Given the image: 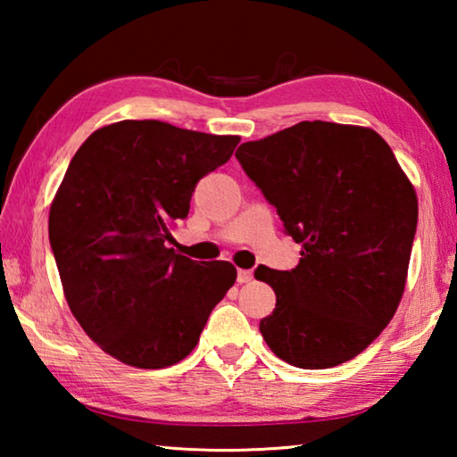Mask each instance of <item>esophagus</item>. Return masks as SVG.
I'll use <instances>...</instances> for the list:
<instances>
[{"instance_id": "obj_1", "label": "esophagus", "mask_w": 457, "mask_h": 457, "mask_svg": "<svg viewBox=\"0 0 457 457\" xmlns=\"http://www.w3.org/2000/svg\"><path fill=\"white\" fill-rule=\"evenodd\" d=\"M252 278H253V272H252V270H242V268L237 270V282H239V284L250 282Z\"/></svg>"}]
</instances>
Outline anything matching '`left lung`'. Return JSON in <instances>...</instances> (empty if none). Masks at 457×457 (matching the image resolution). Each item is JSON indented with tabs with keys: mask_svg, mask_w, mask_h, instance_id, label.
I'll list each match as a JSON object with an SVG mask.
<instances>
[{
	"mask_svg": "<svg viewBox=\"0 0 457 457\" xmlns=\"http://www.w3.org/2000/svg\"><path fill=\"white\" fill-rule=\"evenodd\" d=\"M236 157L303 245L296 268L253 272L276 292L262 337L298 369L357 357L397 311L417 228L415 189L391 146L373 129L304 120Z\"/></svg>",
	"mask_w": 457,
	"mask_h": 457,
	"instance_id": "left-lung-1",
	"label": "left lung"
}]
</instances>
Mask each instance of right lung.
<instances>
[{
	"instance_id": "add662e5",
	"label": "right lung",
	"mask_w": 457,
	"mask_h": 457,
	"mask_svg": "<svg viewBox=\"0 0 457 457\" xmlns=\"http://www.w3.org/2000/svg\"><path fill=\"white\" fill-rule=\"evenodd\" d=\"M237 143L120 120L95 130L68 165L48 220L64 296L84 332L125 365L163 369L187 357L234 286L229 262H195L165 242L187 218L197 181Z\"/></svg>"
}]
</instances>
